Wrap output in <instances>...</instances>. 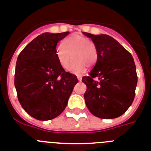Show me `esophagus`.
Segmentation results:
<instances>
[{
    "instance_id": "esophagus-1",
    "label": "esophagus",
    "mask_w": 151,
    "mask_h": 151,
    "mask_svg": "<svg viewBox=\"0 0 151 151\" xmlns=\"http://www.w3.org/2000/svg\"><path fill=\"white\" fill-rule=\"evenodd\" d=\"M77 78H78V80L79 81V82L82 81V76H77Z\"/></svg>"
}]
</instances>
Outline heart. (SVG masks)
<instances>
[{"instance_id": "1", "label": "heart", "mask_w": 151, "mask_h": 151, "mask_svg": "<svg viewBox=\"0 0 151 151\" xmlns=\"http://www.w3.org/2000/svg\"><path fill=\"white\" fill-rule=\"evenodd\" d=\"M56 55L58 62L64 69H69L73 59L71 72L80 75L84 73L86 66L92 67L96 64L99 50L95 42L84 36L74 34L58 46Z\"/></svg>"}]
</instances>
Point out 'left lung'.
Returning a JSON list of instances; mask_svg holds the SVG:
<instances>
[{
	"label": "left lung",
	"instance_id": "1",
	"mask_svg": "<svg viewBox=\"0 0 151 151\" xmlns=\"http://www.w3.org/2000/svg\"><path fill=\"white\" fill-rule=\"evenodd\" d=\"M83 33L99 50L97 63L82 79L87 86L84 94L86 106L99 118H118L131 106L135 96L137 76L133 57L110 36Z\"/></svg>",
	"mask_w": 151,
	"mask_h": 151
}]
</instances>
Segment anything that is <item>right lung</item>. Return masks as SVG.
I'll return each instance as SVG.
<instances>
[{"label": "right lung", "instance_id": "right-lung-1", "mask_svg": "<svg viewBox=\"0 0 151 151\" xmlns=\"http://www.w3.org/2000/svg\"><path fill=\"white\" fill-rule=\"evenodd\" d=\"M69 33H42L17 57L14 85L18 100L26 112L37 120L47 121L60 115L78 82L56 58L58 42Z\"/></svg>", "mask_w": 151, "mask_h": 151}]
</instances>
